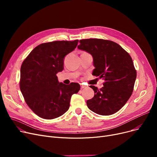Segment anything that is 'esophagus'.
<instances>
[{
    "instance_id": "obj_1",
    "label": "esophagus",
    "mask_w": 157,
    "mask_h": 157,
    "mask_svg": "<svg viewBox=\"0 0 157 157\" xmlns=\"http://www.w3.org/2000/svg\"><path fill=\"white\" fill-rule=\"evenodd\" d=\"M86 87V86H85V85H82V84H81V89H83V88H85Z\"/></svg>"
}]
</instances>
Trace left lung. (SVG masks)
<instances>
[{
    "label": "left lung",
    "instance_id": "obj_1",
    "mask_svg": "<svg viewBox=\"0 0 157 157\" xmlns=\"http://www.w3.org/2000/svg\"><path fill=\"white\" fill-rule=\"evenodd\" d=\"M79 43L78 49L93 56L95 69L92 74L104 80L101 89L90 86L95 95L86 101L88 108L104 116L117 113L133 92L137 73L132 59L121 46L111 40L87 39Z\"/></svg>",
    "mask_w": 157,
    "mask_h": 157
}]
</instances>
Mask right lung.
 <instances>
[{
	"label": "right lung",
	"mask_w": 157,
	"mask_h": 157,
	"mask_svg": "<svg viewBox=\"0 0 157 157\" xmlns=\"http://www.w3.org/2000/svg\"><path fill=\"white\" fill-rule=\"evenodd\" d=\"M78 40H56L36 46L23 62L20 88L27 104L39 117H59L70 106L72 95L77 94L76 83H59L56 74L63 69V59L75 49Z\"/></svg>",
	"instance_id": "add662e5"
}]
</instances>
